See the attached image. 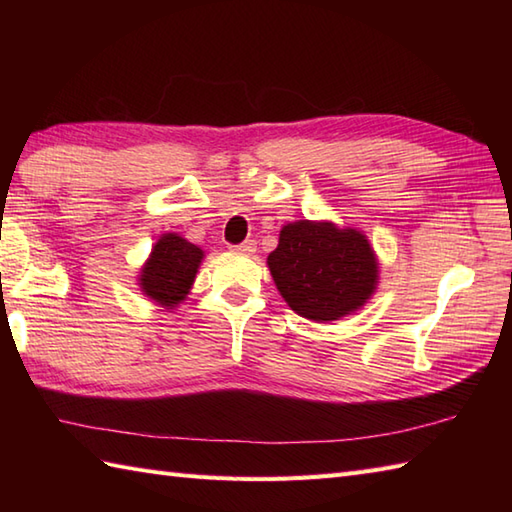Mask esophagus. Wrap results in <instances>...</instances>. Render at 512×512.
Returning a JSON list of instances; mask_svg holds the SVG:
<instances>
[{
	"mask_svg": "<svg viewBox=\"0 0 512 512\" xmlns=\"http://www.w3.org/2000/svg\"><path fill=\"white\" fill-rule=\"evenodd\" d=\"M233 250H235V253H242V255H253L257 250V244H255V239H246V242L233 246Z\"/></svg>",
	"mask_w": 512,
	"mask_h": 512,
	"instance_id": "obj_1",
	"label": "esophagus"
}]
</instances>
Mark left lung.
Masks as SVG:
<instances>
[{
    "label": "left lung",
    "mask_w": 512,
    "mask_h": 512,
    "mask_svg": "<svg viewBox=\"0 0 512 512\" xmlns=\"http://www.w3.org/2000/svg\"><path fill=\"white\" fill-rule=\"evenodd\" d=\"M268 268L288 306L317 323L361 310L378 284V259L367 237L332 222L286 224Z\"/></svg>",
    "instance_id": "1"
}]
</instances>
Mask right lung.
Returning <instances> with one entry per match:
<instances>
[{
    "instance_id": "1",
    "label": "right lung",
    "mask_w": 512,
    "mask_h": 512,
    "mask_svg": "<svg viewBox=\"0 0 512 512\" xmlns=\"http://www.w3.org/2000/svg\"><path fill=\"white\" fill-rule=\"evenodd\" d=\"M204 250L178 233H165L151 248V255L140 268L138 286L160 308L173 310L187 299L198 275Z\"/></svg>"
}]
</instances>
